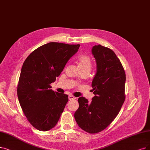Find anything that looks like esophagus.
Returning a JSON list of instances; mask_svg holds the SVG:
<instances>
[{
  "label": "esophagus",
  "instance_id": "34e87169",
  "mask_svg": "<svg viewBox=\"0 0 150 150\" xmlns=\"http://www.w3.org/2000/svg\"><path fill=\"white\" fill-rule=\"evenodd\" d=\"M68 99H69V100H72L76 99V98H75L74 97H73V95H69V96H68Z\"/></svg>",
  "mask_w": 150,
  "mask_h": 150
}]
</instances>
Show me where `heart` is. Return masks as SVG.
Instances as JSON below:
<instances>
[{
  "label": "heart",
  "mask_w": 150,
  "mask_h": 150,
  "mask_svg": "<svg viewBox=\"0 0 150 150\" xmlns=\"http://www.w3.org/2000/svg\"><path fill=\"white\" fill-rule=\"evenodd\" d=\"M79 67L81 70H89L92 68L91 59L87 55H81L77 58Z\"/></svg>",
  "instance_id": "b5f03b06"
}]
</instances>
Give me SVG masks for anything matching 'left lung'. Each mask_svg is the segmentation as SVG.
I'll return each mask as SVG.
<instances>
[{"label": "left lung", "instance_id": "left-lung-1", "mask_svg": "<svg viewBox=\"0 0 150 150\" xmlns=\"http://www.w3.org/2000/svg\"><path fill=\"white\" fill-rule=\"evenodd\" d=\"M92 53L97 69L92 82L95 95L91 102L78 98L79 108L74 113L79 127L90 134L103 130L118 115L125 100V74L115 53L101 45H95Z\"/></svg>", "mask_w": 150, "mask_h": 150}]
</instances>
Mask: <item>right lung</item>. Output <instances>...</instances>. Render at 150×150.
Masks as SVG:
<instances>
[{
    "mask_svg": "<svg viewBox=\"0 0 150 150\" xmlns=\"http://www.w3.org/2000/svg\"><path fill=\"white\" fill-rule=\"evenodd\" d=\"M79 44L50 42L34 50L22 66L17 88L20 106L29 122L40 131L57 125L68 95L53 91L50 84L60 75Z\"/></svg>",
    "mask_w": 150,
    "mask_h": 150,
    "instance_id": "obj_1",
    "label": "right lung"
}]
</instances>
